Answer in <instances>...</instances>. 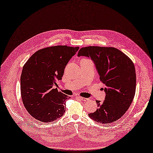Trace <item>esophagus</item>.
<instances>
[{"instance_id": "34e87169", "label": "esophagus", "mask_w": 153, "mask_h": 153, "mask_svg": "<svg viewBox=\"0 0 153 153\" xmlns=\"http://www.w3.org/2000/svg\"><path fill=\"white\" fill-rule=\"evenodd\" d=\"M77 98L81 101H84V102H86L88 100H89V98H84L82 97H77Z\"/></svg>"}]
</instances>
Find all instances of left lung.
<instances>
[{
	"label": "left lung",
	"instance_id": "obj_1",
	"mask_svg": "<svg viewBox=\"0 0 153 153\" xmlns=\"http://www.w3.org/2000/svg\"><path fill=\"white\" fill-rule=\"evenodd\" d=\"M78 56L90 57L105 88V98L97 100L98 109L88 116L102 124L119 120L128 109L136 89V73L131 59L113 47L88 46L81 48Z\"/></svg>",
	"mask_w": 153,
	"mask_h": 153
}]
</instances>
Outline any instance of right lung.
I'll list each match as a JSON object with an SVG mask.
<instances>
[{
  "instance_id": "right-lung-1",
  "label": "right lung",
  "mask_w": 153,
  "mask_h": 153,
  "mask_svg": "<svg viewBox=\"0 0 153 153\" xmlns=\"http://www.w3.org/2000/svg\"><path fill=\"white\" fill-rule=\"evenodd\" d=\"M79 47L55 46L41 49L23 65L20 90L25 109L36 120L50 123L62 117L68 96L53 88Z\"/></svg>"
}]
</instances>
